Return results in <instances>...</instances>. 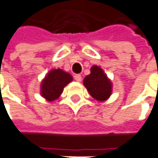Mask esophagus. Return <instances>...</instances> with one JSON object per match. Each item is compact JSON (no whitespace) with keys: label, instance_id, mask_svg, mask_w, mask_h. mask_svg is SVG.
<instances>
[{"label":"esophagus","instance_id":"obj_1","mask_svg":"<svg viewBox=\"0 0 158 158\" xmlns=\"http://www.w3.org/2000/svg\"><path fill=\"white\" fill-rule=\"evenodd\" d=\"M74 79L76 81H78V82H80L81 80H82V78H81V75H79V74H76L75 76H74Z\"/></svg>","mask_w":158,"mask_h":158}]
</instances>
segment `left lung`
Listing matches in <instances>:
<instances>
[{
	"label": "left lung",
	"mask_w": 158,
	"mask_h": 158,
	"mask_svg": "<svg viewBox=\"0 0 158 158\" xmlns=\"http://www.w3.org/2000/svg\"><path fill=\"white\" fill-rule=\"evenodd\" d=\"M83 84L94 99L105 102L112 93V83L103 70L97 65H93L90 74L85 77Z\"/></svg>",
	"instance_id": "left-lung-1"
}]
</instances>
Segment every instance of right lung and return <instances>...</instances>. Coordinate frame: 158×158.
Masks as SVG:
<instances>
[{
	"instance_id": "add662e5",
	"label": "right lung",
	"mask_w": 158,
	"mask_h": 158,
	"mask_svg": "<svg viewBox=\"0 0 158 158\" xmlns=\"http://www.w3.org/2000/svg\"><path fill=\"white\" fill-rule=\"evenodd\" d=\"M72 76L62 69H53L47 73L40 84V95L48 102L58 99L64 86L72 82Z\"/></svg>"
}]
</instances>
